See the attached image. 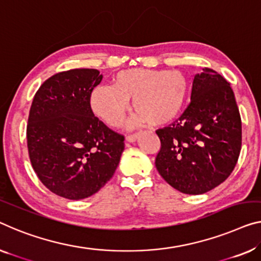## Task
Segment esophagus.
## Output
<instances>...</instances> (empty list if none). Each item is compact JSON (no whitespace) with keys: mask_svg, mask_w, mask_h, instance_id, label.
<instances>
[{"mask_svg":"<svg viewBox=\"0 0 261 261\" xmlns=\"http://www.w3.org/2000/svg\"><path fill=\"white\" fill-rule=\"evenodd\" d=\"M138 136H139V134H131V135H127V136H126V141L130 142V143L135 142L136 139L138 138Z\"/></svg>","mask_w":261,"mask_h":261,"instance_id":"obj_1","label":"esophagus"}]
</instances>
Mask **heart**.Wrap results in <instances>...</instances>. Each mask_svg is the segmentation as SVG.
<instances>
[{
	"label": "heart",
	"mask_w": 261,
	"mask_h": 261,
	"mask_svg": "<svg viewBox=\"0 0 261 261\" xmlns=\"http://www.w3.org/2000/svg\"><path fill=\"white\" fill-rule=\"evenodd\" d=\"M189 88L188 77L177 70H123L114 77V85L100 84L92 89L90 107L108 125L118 126L134 98L137 112L130 119L131 125L150 122L165 125L180 115Z\"/></svg>",
	"instance_id": "1"
}]
</instances>
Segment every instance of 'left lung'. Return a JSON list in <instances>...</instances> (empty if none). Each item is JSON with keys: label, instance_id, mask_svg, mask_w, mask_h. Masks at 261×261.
I'll return each mask as SVG.
<instances>
[{"label": "left lung", "instance_id": "left-lung-1", "mask_svg": "<svg viewBox=\"0 0 261 261\" xmlns=\"http://www.w3.org/2000/svg\"><path fill=\"white\" fill-rule=\"evenodd\" d=\"M155 168L186 194L211 191L232 173L242 150V118L230 83L205 68L194 76L191 103L172 125L155 131Z\"/></svg>", "mask_w": 261, "mask_h": 261}]
</instances>
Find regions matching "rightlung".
Masks as SVG:
<instances>
[{
  "instance_id": "1",
  "label": "right lung",
  "mask_w": 261,
  "mask_h": 261,
  "mask_svg": "<svg viewBox=\"0 0 261 261\" xmlns=\"http://www.w3.org/2000/svg\"><path fill=\"white\" fill-rule=\"evenodd\" d=\"M96 69L58 72L41 85L31 104L27 143L37 177L70 200L98 192L114 176L124 136L93 115L90 93L102 81Z\"/></svg>"
}]
</instances>
